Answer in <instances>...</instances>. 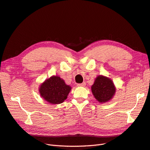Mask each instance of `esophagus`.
I'll return each instance as SVG.
<instances>
[{"label":"esophagus","mask_w":150,"mask_h":150,"mask_svg":"<svg viewBox=\"0 0 150 150\" xmlns=\"http://www.w3.org/2000/svg\"><path fill=\"white\" fill-rule=\"evenodd\" d=\"M85 82H83V83H79V84H77V86L78 87H85Z\"/></svg>","instance_id":"34e87169"}]
</instances>
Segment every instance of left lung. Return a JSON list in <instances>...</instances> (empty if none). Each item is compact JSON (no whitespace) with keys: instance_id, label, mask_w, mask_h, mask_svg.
Listing matches in <instances>:
<instances>
[{"instance_id":"left-lung-1","label":"left lung","mask_w":150,"mask_h":150,"mask_svg":"<svg viewBox=\"0 0 150 150\" xmlns=\"http://www.w3.org/2000/svg\"><path fill=\"white\" fill-rule=\"evenodd\" d=\"M92 94L99 103H105L112 99L116 88L110 79L104 75L97 76L91 87Z\"/></svg>"}]
</instances>
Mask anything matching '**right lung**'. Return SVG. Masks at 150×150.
Here are the masks:
<instances>
[{"label":"right lung","mask_w":150,"mask_h":150,"mask_svg":"<svg viewBox=\"0 0 150 150\" xmlns=\"http://www.w3.org/2000/svg\"><path fill=\"white\" fill-rule=\"evenodd\" d=\"M71 89V87L61 77L53 75L40 85L39 92L42 99L48 103L59 104L67 99Z\"/></svg>","instance_id":"obj_1"}]
</instances>
